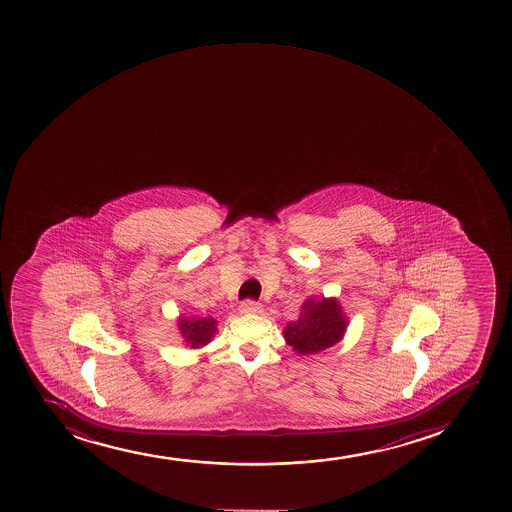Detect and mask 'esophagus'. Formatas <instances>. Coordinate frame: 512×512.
Segmentation results:
<instances>
[{
    "instance_id": "esophagus-1",
    "label": "esophagus",
    "mask_w": 512,
    "mask_h": 512,
    "mask_svg": "<svg viewBox=\"0 0 512 512\" xmlns=\"http://www.w3.org/2000/svg\"><path fill=\"white\" fill-rule=\"evenodd\" d=\"M240 313H243V315H257V313H262V305L257 301L247 299L240 305Z\"/></svg>"
}]
</instances>
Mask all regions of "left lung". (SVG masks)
I'll use <instances>...</instances> for the list:
<instances>
[{"label":"left lung","mask_w":512,"mask_h":512,"mask_svg":"<svg viewBox=\"0 0 512 512\" xmlns=\"http://www.w3.org/2000/svg\"><path fill=\"white\" fill-rule=\"evenodd\" d=\"M347 318L335 298H310L301 306L296 322L284 328V339L303 356L318 354L337 344L345 334Z\"/></svg>","instance_id":"8db88e82"}]
</instances>
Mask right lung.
I'll list each match as a JSON object with an SVG mask.
<instances>
[{"instance_id": "add662e5", "label": "right lung", "mask_w": 512, "mask_h": 512, "mask_svg": "<svg viewBox=\"0 0 512 512\" xmlns=\"http://www.w3.org/2000/svg\"><path fill=\"white\" fill-rule=\"evenodd\" d=\"M178 330L184 337V342L190 349H199L209 344L216 334V320L214 318H187L180 316L178 318Z\"/></svg>"}]
</instances>
